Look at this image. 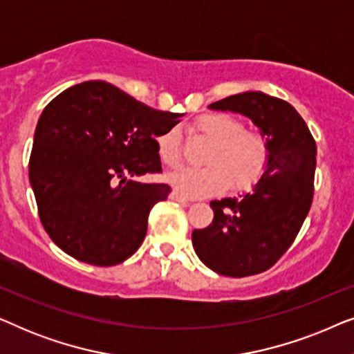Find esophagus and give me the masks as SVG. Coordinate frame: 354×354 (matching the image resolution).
Masks as SVG:
<instances>
[{"mask_svg": "<svg viewBox=\"0 0 354 354\" xmlns=\"http://www.w3.org/2000/svg\"><path fill=\"white\" fill-rule=\"evenodd\" d=\"M169 196H171V200H174V201H178V203H182V205H187V203L188 201H190V200H188V198L187 196H183V195H180V193H178V192H176V190H174L172 193H171V195H169Z\"/></svg>", "mask_w": 354, "mask_h": 354, "instance_id": "34e87169", "label": "esophagus"}]
</instances>
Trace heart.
Listing matches in <instances>:
<instances>
[{
    "instance_id": "b5f03b06",
    "label": "heart",
    "mask_w": 354,
    "mask_h": 354,
    "mask_svg": "<svg viewBox=\"0 0 354 354\" xmlns=\"http://www.w3.org/2000/svg\"><path fill=\"white\" fill-rule=\"evenodd\" d=\"M198 135L211 142L203 162L205 167H180L167 174L166 180L183 196L201 198L232 190H248L264 176L269 166L268 138L227 113H207L193 124ZM158 151L166 166H177L182 159L180 130L167 129L158 137Z\"/></svg>"
}]
</instances>
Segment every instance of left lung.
<instances>
[{
  "instance_id": "obj_1",
  "label": "left lung",
  "mask_w": 354,
  "mask_h": 354,
  "mask_svg": "<svg viewBox=\"0 0 354 354\" xmlns=\"http://www.w3.org/2000/svg\"><path fill=\"white\" fill-rule=\"evenodd\" d=\"M209 109L253 120L268 138L270 159L250 193L211 201L214 219L206 229L193 230V248L221 275L264 272L290 248L311 207L316 142L292 104L263 91L227 96Z\"/></svg>"
}]
</instances>
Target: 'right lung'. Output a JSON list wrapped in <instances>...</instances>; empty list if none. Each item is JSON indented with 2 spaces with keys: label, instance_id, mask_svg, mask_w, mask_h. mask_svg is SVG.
<instances>
[{
  "label": "right lung",
  "instance_id": "right-lung-1",
  "mask_svg": "<svg viewBox=\"0 0 354 354\" xmlns=\"http://www.w3.org/2000/svg\"><path fill=\"white\" fill-rule=\"evenodd\" d=\"M182 115L101 80L50 101L33 135L28 178L41 224L64 253L115 266L140 248L149 211L171 187L135 177L161 172L156 137Z\"/></svg>",
  "mask_w": 354,
  "mask_h": 354
}]
</instances>
